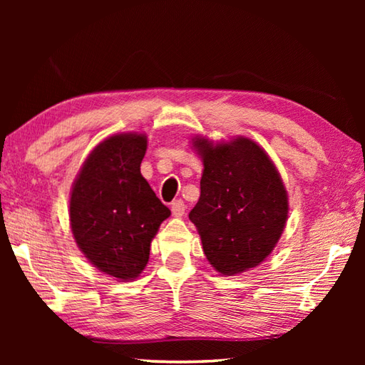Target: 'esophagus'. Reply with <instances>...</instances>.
I'll return each instance as SVG.
<instances>
[{"label": "esophagus", "instance_id": "obj_1", "mask_svg": "<svg viewBox=\"0 0 365 365\" xmlns=\"http://www.w3.org/2000/svg\"><path fill=\"white\" fill-rule=\"evenodd\" d=\"M185 208H187V205H185L182 199H177L173 204H170V212H173L174 216H183Z\"/></svg>", "mask_w": 365, "mask_h": 365}]
</instances>
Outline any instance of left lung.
<instances>
[{"label":"left lung","instance_id":"1","mask_svg":"<svg viewBox=\"0 0 365 365\" xmlns=\"http://www.w3.org/2000/svg\"><path fill=\"white\" fill-rule=\"evenodd\" d=\"M200 197L190 212L205 257L221 274L257 267L281 237L289 199L273 161L247 138L213 145L197 138Z\"/></svg>","mask_w":365,"mask_h":365}]
</instances>
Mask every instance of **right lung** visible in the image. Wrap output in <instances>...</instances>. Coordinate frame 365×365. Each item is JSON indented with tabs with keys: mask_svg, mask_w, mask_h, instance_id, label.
Here are the masks:
<instances>
[{
	"mask_svg": "<svg viewBox=\"0 0 365 365\" xmlns=\"http://www.w3.org/2000/svg\"><path fill=\"white\" fill-rule=\"evenodd\" d=\"M144 135H114L91 152L73 183L71 226L100 271L131 281L149 262L150 243L170 215L141 175Z\"/></svg>",
	"mask_w": 365,
	"mask_h": 365,
	"instance_id": "obj_1",
	"label": "right lung"
}]
</instances>
